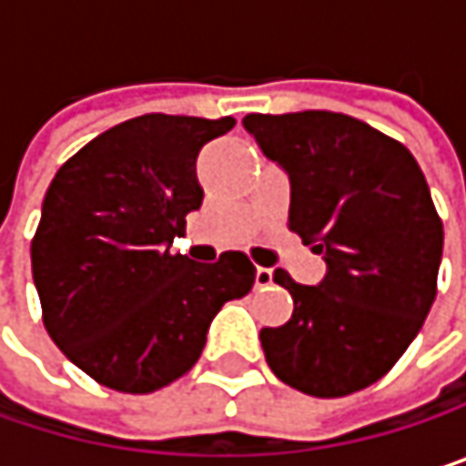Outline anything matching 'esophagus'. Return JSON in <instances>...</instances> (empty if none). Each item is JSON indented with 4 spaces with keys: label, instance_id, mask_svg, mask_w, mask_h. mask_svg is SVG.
Wrapping results in <instances>:
<instances>
[{
    "label": "esophagus",
    "instance_id": "obj_1",
    "mask_svg": "<svg viewBox=\"0 0 466 466\" xmlns=\"http://www.w3.org/2000/svg\"><path fill=\"white\" fill-rule=\"evenodd\" d=\"M267 286H272V269L256 267V289H267Z\"/></svg>",
    "mask_w": 466,
    "mask_h": 466
}]
</instances>
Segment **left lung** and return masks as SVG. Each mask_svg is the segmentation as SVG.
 <instances>
[{
    "instance_id": "left-lung-1",
    "label": "left lung",
    "mask_w": 466,
    "mask_h": 466,
    "mask_svg": "<svg viewBox=\"0 0 466 466\" xmlns=\"http://www.w3.org/2000/svg\"><path fill=\"white\" fill-rule=\"evenodd\" d=\"M291 183L289 229L326 261L319 286L275 269L294 313L261 329L269 370L310 397L380 380L416 339L437 297L442 221L402 142L342 113L242 118Z\"/></svg>"
}]
</instances>
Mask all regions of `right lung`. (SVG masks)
I'll use <instances>...</instances> for the list:
<instances>
[{"instance_id":"right-lung-1","label":"right lung","mask_w":466,"mask_h":466,"mask_svg":"<svg viewBox=\"0 0 466 466\" xmlns=\"http://www.w3.org/2000/svg\"><path fill=\"white\" fill-rule=\"evenodd\" d=\"M234 118L147 113L80 147L50 180L32 239L43 324L96 383L150 394L202 356L224 302L253 289L239 250L197 264L169 245L199 210L197 156Z\"/></svg>"}]
</instances>
